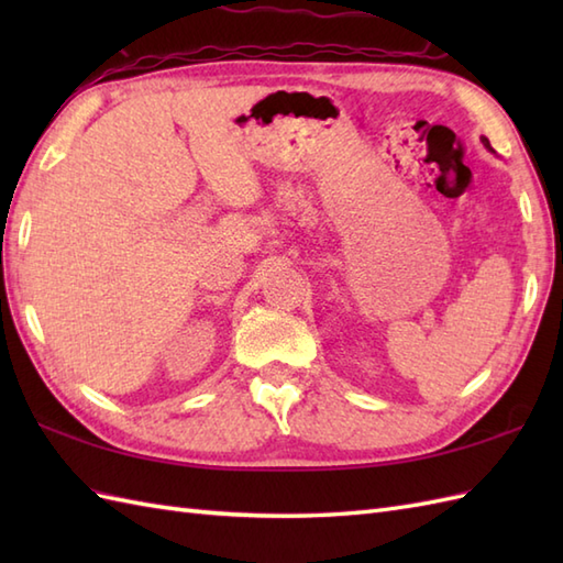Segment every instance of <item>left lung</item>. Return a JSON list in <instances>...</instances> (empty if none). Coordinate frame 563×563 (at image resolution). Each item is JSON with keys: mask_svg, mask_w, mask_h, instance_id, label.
Masks as SVG:
<instances>
[{"mask_svg": "<svg viewBox=\"0 0 563 563\" xmlns=\"http://www.w3.org/2000/svg\"><path fill=\"white\" fill-rule=\"evenodd\" d=\"M484 145H486V147H488V140H486V137H484Z\"/></svg>", "mask_w": 563, "mask_h": 563, "instance_id": "left-lung-1", "label": "left lung"}]
</instances>
